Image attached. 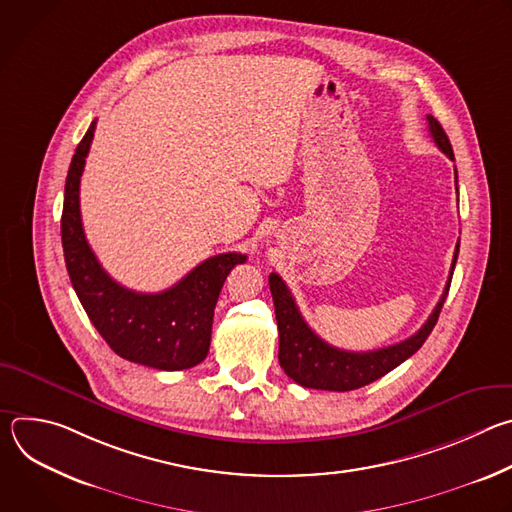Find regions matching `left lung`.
<instances>
[{"instance_id":"8db88e82","label":"left lung","mask_w":512,"mask_h":512,"mask_svg":"<svg viewBox=\"0 0 512 512\" xmlns=\"http://www.w3.org/2000/svg\"><path fill=\"white\" fill-rule=\"evenodd\" d=\"M429 133L440 148L452 162H454V150L452 143L435 117L427 115ZM456 190H458V174H456ZM460 241L454 251V261L450 269V277L446 283L444 294L433 308L427 322L407 340L397 342L393 346H385L379 350L369 352H350L340 350L324 342L302 318L294 296L287 289L285 281L277 275H269V289L273 296L275 306V320L279 330V364L289 379H294L298 385L308 389H322V391H352L369 385L381 377H385L389 371L403 360H407L411 354H415L421 344L431 334L437 318H440L442 306L448 298L454 267L458 261Z\"/></svg>"}]
</instances>
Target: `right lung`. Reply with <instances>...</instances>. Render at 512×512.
<instances>
[{"label": "right lung", "instance_id": "obj_1", "mask_svg": "<svg viewBox=\"0 0 512 512\" xmlns=\"http://www.w3.org/2000/svg\"><path fill=\"white\" fill-rule=\"evenodd\" d=\"M95 125L97 121L72 156L64 186L60 233L70 283L115 354L158 371L192 369L208 354L214 306L223 283L247 255H214L160 294H139L111 279L87 243L79 202Z\"/></svg>", "mask_w": 512, "mask_h": 512}]
</instances>
